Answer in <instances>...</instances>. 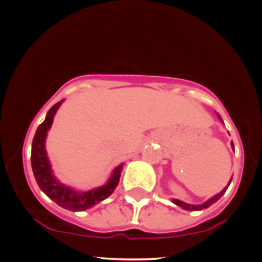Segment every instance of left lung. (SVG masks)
Segmentation results:
<instances>
[{"mask_svg": "<svg viewBox=\"0 0 262 262\" xmlns=\"http://www.w3.org/2000/svg\"><path fill=\"white\" fill-rule=\"evenodd\" d=\"M218 117H219V119H221V121H222V118H221V116H219V114H218ZM222 122H223V121H222ZM231 148L234 149V144L233 143H231ZM230 182H231V179H230L229 183H228V186L230 185ZM228 186L225 188H223V191H221V192H219V193L215 194V196H213L212 198H209L208 201H206V202L202 203V204H189V203L182 202V201H180V200H175V198H172V203H175L176 206L181 207V208L186 209V210H202V209H206V208H208V207L212 206L213 203L217 202L219 198L223 196V194L225 193V191H227V189H228Z\"/></svg>", "mask_w": 262, "mask_h": 262, "instance_id": "8db88e82", "label": "left lung"}]
</instances>
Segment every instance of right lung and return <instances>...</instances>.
Instances as JSON below:
<instances>
[{"label": "right lung", "mask_w": 262, "mask_h": 262, "mask_svg": "<svg viewBox=\"0 0 262 262\" xmlns=\"http://www.w3.org/2000/svg\"><path fill=\"white\" fill-rule=\"evenodd\" d=\"M61 103L62 101L58 102L48 111L44 122L39 125L37 132H35L32 143V169L39 188L50 200H53L58 206L71 210V212H81V210L91 208L95 204L102 202L113 193V191L118 186L123 164L113 170L112 176L110 177L106 185L98 188H93L91 191L77 192L74 188L62 185L59 180H56V177L53 175L50 161L48 159L47 150H45V139H47L48 130L53 124L54 116H55L56 111Z\"/></svg>", "instance_id": "1"}]
</instances>
